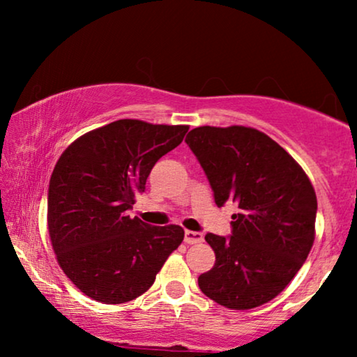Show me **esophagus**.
Instances as JSON below:
<instances>
[{"label":"esophagus","instance_id":"34e87169","mask_svg":"<svg viewBox=\"0 0 357 357\" xmlns=\"http://www.w3.org/2000/svg\"><path fill=\"white\" fill-rule=\"evenodd\" d=\"M203 242V234L202 232H193V231H185V243L193 245V243Z\"/></svg>","mask_w":357,"mask_h":357}]
</instances>
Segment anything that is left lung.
<instances>
[{
    "label": "left lung",
    "instance_id": "8db88e82",
    "mask_svg": "<svg viewBox=\"0 0 357 357\" xmlns=\"http://www.w3.org/2000/svg\"><path fill=\"white\" fill-rule=\"evenodd\" d=\"M185 141L218 206L232 202L238 208L231 237H204L216 263L199 275V289L232 310L266 304L284 291L314 245L312 182L286 149L250 126H198Z\"/></svg>",
    "mask_w": 357,
    "mask_h": 357
}]
</instances>
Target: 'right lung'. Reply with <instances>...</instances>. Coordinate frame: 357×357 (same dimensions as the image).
<instances>
[{"instance_id":"right-lung-1","label":"right lung","mask_w":357,"mask_h":357,"mask_svg":"<svg viewBox=\"0 0 357 357\" xmlns=\"http://www.w3.org/2000/svg\"><path fill=\"white\" fill-rule=\"evenodd\" d=\"M188 128L116 120L79 136L58 159L48 187V234L63 273L91 299L123 304L144 294L182 243L180 226H149L126 211L154 164Z\"/></svg>"}]
</instances>
